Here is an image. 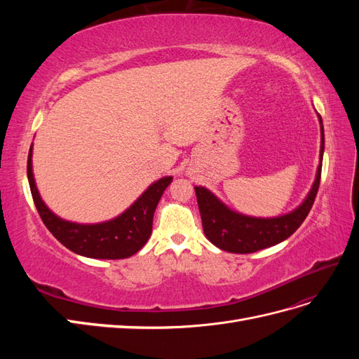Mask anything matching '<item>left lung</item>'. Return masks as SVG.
<instances>
[{"instance_id":"1","label":"left lung","mask_w":359,"mask_h":359,"mask_svg":"<svg viewBox=\"0 0 359 359\" xmlns=\"http://www.w3.org/2000/svg\"><path fill=\"white\" fill-rule=\"evenodd\" d=\"M320 124V157L313 186L309 194L295 210L277 217H252L231 210L212 191L202 186L194 187L201 211V219L205 236L224 252L229 253H253L271 245L285 241L295 232L310 212L316 198L320 182L322 158L325 148V135L322 118L318 114Z\"/></svg>"}]
</instances>
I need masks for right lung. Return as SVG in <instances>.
Segmentation results:
<instances>
[{
	"mask_svg": "<svg viewBox=\"0 0 359 359\" xmlns=\"http://www.w3.org/2000/svg\"><path fill=\"white\" fill-rule=\"evenodd\" d=\"M32 145L28 153V182L43 223L57 240L73 253L91 259H126L142 248L153 231V217L163 191L172 177H163L140 194L128 208L112 220L82 224L53 214L41 201L32 173Z\"/></svg>",
	"mask_w": 359,
	"mask_h": 359,
	"instance_id": "1",
	"label": "right lung"
}]
</instances>
